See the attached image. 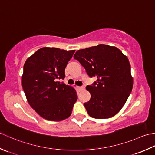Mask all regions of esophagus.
Returning a JSON list of instances; mask_svg holds the SVG:
<instances>
[{"instance_id":"34e87169","label":"esophagus","mask_w":155,"mask_h":155,"mask_svg":"<svg viewBox=\"0 0 155 155\" xmlns=\"http://www.w3.org/2000/svg\"><path fill=\"white\" fill-rule=\"evenodd\" d=\"M78 88H79V90H84L85 87L84 86H80Z\"/></svg>"}]
</instances>
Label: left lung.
Returning <instances> with one entry per match:
<instances>
[{"label":"left lung","instance_id":"left-lung-1","mask_svg":"<svg viewBox=\"0 0 155 155\" xmlns=\"http://www.w3.org/2000/svg\"><path fill=\"white\" fill-rule=\"evenodd\" d=\"M74 58L97 80L86 90L91 98L84 106L91 117L104 119L116 115L132 91L133 79L127 57L117 47L104 44L78 50Z\"/></svg>","mask_w":155,"mask_h":155}]
</instances>
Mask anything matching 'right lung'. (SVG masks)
Wrapping results in <instances>:
<instances>
[{"mask_svg":"<svg viewBox=\"0 0 155 155\" xmlns=\"http://www.w3.org/2000/svg\"><path fill=\"white\" fill-rule=\"evenodd\" d=\"M74 52L43 47L25 63L22 86L27 100L38 114L48 120L68 118L78 100L74 87L58 81L65 78V69Z\"/></svg>","mask_w":155,"mask_h":155,"instance_id":"right-lung-1","label":"right lung"}]
</instances>
